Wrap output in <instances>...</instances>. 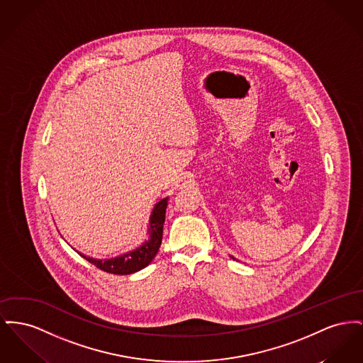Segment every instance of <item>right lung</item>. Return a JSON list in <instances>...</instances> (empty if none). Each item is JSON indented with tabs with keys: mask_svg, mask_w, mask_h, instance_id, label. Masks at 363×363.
<instances>
[{
	"mask_svg": "<svg viewBox=\"0 0 363 363\" xmlns=\"http://www.w3.org/2000/svg\"><path fill=\"white\" fill-rule=\"evenodd\" d=\"M167 200L162 199L159 203H156V206L153 207L150 218V228H148V235L150 238L148 241H145L141 247H138L134 251H130L125 255L116 256V257H111V259H93V257H85L87 262H90L91 264H94L96 267H99L103 272H107L111 274H131L135 273L144 267H147L152 262V259L156 256L160 244H162V237H163V225H164V219H166V208H167Z\"/></svg>",
	"mask_w": 363,
	"mask_h": 363,
	"instance_id": "1",
	"label": "right lung"
}]
</instances>
